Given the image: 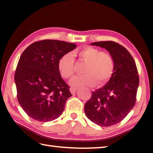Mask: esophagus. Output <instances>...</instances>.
<instances>
[{
    "instance_id": "34e87169",
    "label": "esophagus",
    "mask_w": 153,
    "mask_h": 153,
    "mask_svg": "<svg viewBox=\"0 0 153 153\" xmlns=\"http://www.w3.org/2000/svg\"><path fill=\"white\" fill-rule=\"evenodd\" d=\"M76 90H77V89L74 88V87H70V92L71 94H72V95H75V93H76Z\"/></svg>"
}]
</instances>
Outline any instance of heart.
I'll return each instance as SVG.
<instances>
[{"label": "heart", "instance_id": "1", "mask_svg": "<svg viewBox=\"0 0 153 153\" xmlns=\"http://www.w3.org/2000/svg\"><path fill=\"white\" fill-rule=\"evenodd\" d=\"M80 60L87 63L83 73L85 75L76 76L70 81V85L79 86H94L97 82L102 85L108 81L114 70V61L108 53H102L98 48L86 47L77 52ZM74 58L71 53L64 54L58 62V69L61 76L70 79L74 74Z\"/></svg>", "mask_w": 153, "mask_h": 153}]
</instances>
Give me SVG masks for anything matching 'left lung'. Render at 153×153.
I'll return each mask as SVG.
<instances>
[{
	"instance_id": "left-lung-1",
	"label": "left lung",
	"mask_w": 153,
	"mask_h": 153,
	"mask_svg": "<svg viewBox=\"0 0 153 153\" xmlns=\"http://www.w3.org/2000/svg\"><path fill=\"white\" fill-rule=\"evenodd\" d=\"M91 45L105 48L114 61V70L105 85L92 93L85 105V115L102 127L122 121L134 108L139 79L135 61L121 45L114 41H99Z\"/></svg>"
}]
</instances>
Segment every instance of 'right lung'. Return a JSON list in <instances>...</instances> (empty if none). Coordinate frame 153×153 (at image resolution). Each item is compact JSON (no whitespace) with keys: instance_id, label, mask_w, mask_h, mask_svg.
<instances>
[{"instance_id":"add662e5","label":"right lung","mask_w":153,"mask_h":153,"mask_svg":"<svg viewBox=\"0 0 153 153\" xmlns=\"http://www.w3.org/2000/svg\"><path fill=\"white\" fill-rule=\"evenodd\" d=\"M76 47L74 43L46 39L35 42L23 52L14 80L19 104L30 118L47 122L62 114L72 95L62 78L58 62Z\"/></svg>"}]
</instances>
